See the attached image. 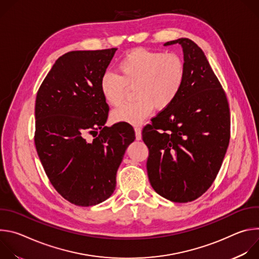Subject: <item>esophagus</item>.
I'll list each match as a JSON object with an SVG mask.
<instances>
[{"label": "esophagus", "instance_id": "esophagus-1", "mask_svg": "<svg viewBox=\"0 0 259 259\" xmlns=\"http://www.w3.org/2000/svg\"><path fill=\"white\" fill-rule=\"evenodd\" d=\"M134 131H135V136L137 140H141L142 135H141V128L139 126H135L134 127Z\"/></svg>", "mask_w": 259, "mask_h": 259}]
</instances>
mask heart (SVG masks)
Segmentation results:
<instances>
[{
    "mask_svg": "<svg viewBox=\"0 0 259 259\" xmlns=\"http://www.w3.org/2000/svg\"><path fill=\"white\" fill-rule=\"evenodd\" d=\"M118 75L106 71L100 78L99 90L104 101L119 105L128 89L133 88L130 103L113 110L114 122L138 125L153 107H169L180 94L187 76L186 63L175 53L135 49L124 55L117 66Z\"/></svg>",
    "mask_w": 259,
    "mask_h": 259,
    "instance_id": "1",
    "label": "heart"
}]
</instances>
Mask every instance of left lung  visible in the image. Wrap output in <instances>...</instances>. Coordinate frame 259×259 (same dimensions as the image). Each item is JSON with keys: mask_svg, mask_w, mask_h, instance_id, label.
<instances>
[{"mask_svg": "<svg viewBox=\"0 0 259 259\" xmlns=\"http://www.w3.org/2000/svg\"><path fill=\"white\" fill-rule=\"evenodd\" d=\"M179 44L187 76L176 100L142 131L149 147L146 162L151 186L163 198L187 203L213 183L226 156L231 117L226 93L204 52L192 40Z\"/></svg>", "mask_w": 259, "mask_h": 259, "instance_id": "8db88e82", "label": "left lung"}]
</instances>
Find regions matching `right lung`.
Here are the masks:
<instances>
[{
  "instance_id": "add662e5",
  "label": "right lung",
  "mask_w": 259,
  "mask_h": 259,
  "mask_svg": "<svg viewBox=\"0 0 259 259\" xmlns=\"http://www.w3.org/2000/svg\"><path fill=\"white\" fill-rule=\"evenodd\" d=\"M116 51L65 53L36 93V152L54 189L77 206H94L113 195L117 171L135 139L127 124L104 126L108 105L99 81Z\"/></svg>"
}]
</instances>
